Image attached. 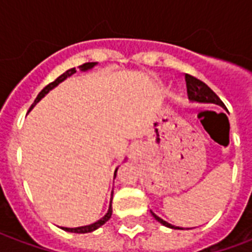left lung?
Segmentation results:
<instances>
[{
    "label": "left lung",
    "mask_w": 252,
    "mask_h": 252,
    "mask_svg": "<svg viewBox=\"0 0 252 252\" xmlns=\"http://www.w3.org/2000/svg\"><path fill=\"white\" fill-rule=\"evenodd\" d=\"M185 82H186V90H188V98L191 101V102H200V104H216L219 106H221L225 109V105L222 104V101L219 97H217V94L212 90L206 83H204L200 79H197V78L191 77L189 74H185ZM227 110V109H225ZM153 216L155 217V220H158L162 225L164 227H169L173 228V229H184V228L180 227H174V225H171L170 222L164 221L163 219H160L159 216H157L153 211Z\"/></svg>",
    "instance_id": "left-lung-1"
}]
</instances>
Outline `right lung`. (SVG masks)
Returning a JSON list of instances; mask_svg holds the SVG:
<instances>
[{"mask_svg": "<svg viewBox=\"0 0 252 252\" xmlns=\"http://www.w3.org/2000/svg\"><path fill=\"white\" fill-rule=\"evenodd\" d=\"M97 64H98V63H97V62L83 63V64H81V66L78 67V68H79L81 71H88V70H92V68H93L94 66H97ZM75 72H77V70H75V67H74V68H70V70H67L66 72H63L61 77H58L57 79L54 81V82H51V83H50V85H47L46 88L43 89L40 93L37 94V97H36L35 102H33V105H32L31 108H33V106H35V105L37 104V102H39V101H40V99L43 98V97H44V95H46V94L48 93L50 90H52V89H54V88H57L59 83L63 82V81H64L66 78L71 77L72 74H75ZM117 169H119V167H117ZM117 169L115 170V177H116V174H117ZM112 195H113V191H112ZM110 216H112V198H110L109 208H108V212L105 213V216L101 217L99 220H97V221L93 222V224H89V225H82V227H75V228H67V227H61V228H62L63 231H67V232H74V233L93 232V231H95V229H98V228L101 227V225H104L105 222L109 220Z\"/></svg>", "mask_w": 252, "mask_h": 252, "instance_id": "1", "label": "right lung"}]
</instances>
